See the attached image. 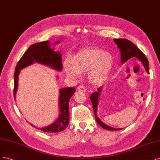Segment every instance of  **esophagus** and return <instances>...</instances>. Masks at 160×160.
Returning <instances> with one entry per match:
<instances>
[{
  "label": "esophagus",
  "mask_w": 160,
  "mask_h": 160,
  "mask_svg": "<svg viewBox=\"0 0 160 160\" xmlns=\"http://www.w3.org/2000/svg\"><path fill=\"white\" fill-rule=\"evenodd\" d=\"M77 90H78V91H81V92H86V88L84 87V86H78V88H77Z\"/></svg>",
  "instance_id": "esophagus-1"
}]
</instances>
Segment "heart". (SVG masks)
<instances>
[{
  "mask_svg": "<svg viewBox=\"0 0 160 160\" xmlns=\"http://www.w3.org/2000/svg\"><path fill=\"white\" fill-rule=\"evenodd\" d=\"M114 65L112 55L97 48H87L77 53L72 62H64L65 74L72 79H78L82 72L88 71V77L91 84L100 85L107 80Z\"/></svg>",
  "mask_w": 160,
  "mask_h": 160,
  "instance_id": "heart-1",
  "label": "heart"
}]
</instances>
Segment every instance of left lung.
I'll list each match as a JSON object with an SVG mask.
<instances>
[{
  "label": "left lung",
  "instance_id": "left-lung-1",
  "mask_svg": "<svg viewBox=\"0 0 160 160\" xmlns=\"http://www.w3.org/2000/svg\"><path fill=\"white\" fill-rule=\"evenodd\" d=\"M114 42L117 44L118 49L120 51L121 54V62L122 64H124L126 61L130 60L132 58H136L138 60H140L143 66H144L146 72L149 74V64L148 60L146 56L142 52V51L139 49L137 46L133 44L131 41L128 40L124 38H120V39H114ZM102 88L100 87L98 88V91L94 92L92 93L90 96V100L92 102V106H93L94 113L96 117V120L98 123L103 128L106 129L108 130H122L123 128H112L106 125L98 118L97 115V109H98V105L99 102V98L100 96V93L102 90Z\"/></svg>",
  "mask_w": 160,
  "mask_h": 160
}]
</instances>
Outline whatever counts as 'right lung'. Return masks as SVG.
<instances>
[{"label": "right lung", "instance_id": "right-lung-1", "mask_svg": "<svg viewBox=\"0 0 160 160\" xmlns=\"http://www.w3.org/2000/svg\"><path fill=\"white\" fill-rule=\"evenodd\" d=\"M60 42V40L56 41L54 44H59ZM51 46L52 45L50 44L49 40L34 44L30 46L20 59L14 74V100H16V94L18 86V76L22 69L34 63H38L48 66L57 71L62 70V54L60 52L55 51L54 48ZM75 91L76 89L74 87L64 88L59 90V115L54 122L43 128H37L31 123L30 124L38 130L45 132H60L65 130L69 124V101Z\"/></svg>", "mask_w": 160, "mask_h": 160}]
</instances>
